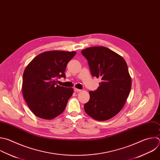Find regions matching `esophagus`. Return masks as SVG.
Instances as JSON below:
<instances>
[{
  "mask_svg": "<svg viewBox=\"0 0 160 160\" xmlns=\"http://www.w3.org/2000/svg\"><path fill=\"white\" fill-rule=\"evenodd\" d=\"M74 91H75V92H81L82 90L78 89V88H74Z\"/></svg>",
  "mask_w": 160,
  "mask_h": 160,
  "instance_id": "obj_1",
  "label": "esophagus"
}]
</instances>
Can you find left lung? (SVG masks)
Wrapping results in <instances>:
<instances>
[{
  "label": "left lung",
  "mask_w": 160,
  "mask_h": 160,
  "mask_svg": "<svg viewBox=\"0 0 160 160\" xmlns=\"http://www.w3.org/2000/svg\"><path fill=\"white\" fill-rule=\"evenodd\" d=\"M81 52L88 61L92 75L102 80L95 91L89 92L90 100L84 110L97 121L109 120L122 110L129 95L132 82L127 63L104 46L87 48Z\"/></svg>",
  "instance_id": "obj_1"
}]
</instances>
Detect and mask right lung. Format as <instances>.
I'll use <instances>...</instances> for the list:
<instances>
[{"mask_svg": "<svg viewBox=\"0 0 160 160\" xmlns=\"http://www.w3.org/2000/svg\"><path fill=\"white\" fill-rule=\"evenodd\" d=\"M75 55V51H46L36 56L26 67L22 95L36 116L51 120L65 109L73 89L60 87L57 80V78L66 77L67 65Z\"/></svg>", "mask_w": 160, "mask_h": 160, "instance_id": "add662e5", "label": "right lung"}]
</instances>
